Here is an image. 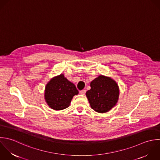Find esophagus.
<instances>
[{
	"label": "esophagus",
	"instance_id": "34e87169",
	"mask_svg": "<svg viewBox=\"0 0 160 160\" xmlns=\"http://www.w3.org/2000/svg\"><path fill=\"white\" fill-rule=\"evenodd\" d=\"M80 94H82V95H85V93H86V90H81V91L80 92Z\"/></svg>",
	"mask_w": 160,
	"mask_h": 160
}]
</instances>
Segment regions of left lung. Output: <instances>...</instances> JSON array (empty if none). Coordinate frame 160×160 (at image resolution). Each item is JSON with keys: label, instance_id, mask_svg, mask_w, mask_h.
I'll return each instance as SVG.
<instances>
[{"label": "left lung", "instance_id": "8db88e82", "mask_svg": "<svg viewBox=\"0 0 160 160\" xmlns=\"http://www.w3.org/2000/svg\"><path fill=\"white\" fill-rule=\"evenodd\" d=\"M91 89L86 92L91 108L98 113H106L117 104L119 88L110 77L100 75L90 83Z\"/></svg>", "mask_w": 160, "mask_h": 160}]
</instances>
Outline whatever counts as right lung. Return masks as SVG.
I'll return each mask as SVG.
<instances>
[{
	"label": "right lung",
	"mask_w": 160,
	"mask_h": 160,
	"mask_svg": "<svg viewBox=\"0 0 160 160\" xmlns=\"http://www.w3.org/2000/svg\"><path fill=\"white\" fill-rule=\"evenodd\" d=\"M78 94L75 85L63 74H60L52 78L46 85L45 100L51 108L61 110L68 107L73 97Z\"/></svg>",
	"instance_id": "right-lung-1"
}]
</instances>
